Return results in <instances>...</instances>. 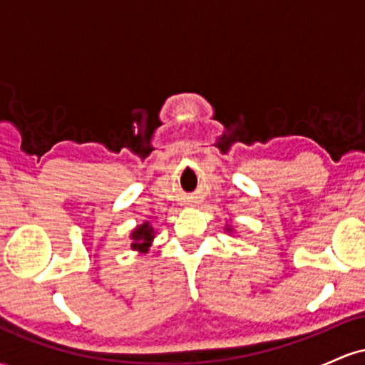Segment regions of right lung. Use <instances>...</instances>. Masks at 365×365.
<instances>
[{
  "label": "right lung",
  "mask_w": 365,
  "mask_h": 365,
  "mask_svg": "<svg viewBox=\"0 0 365 365\" xmlns=\"http://www.w3.org/2000/svg\"><path fill=\"white\" fill-rule=\"evenodd\" d=\"M132 238L133 242H135V244H132V249H139L142 252H145L154 238V230L150 228L149 223H144L132 233Z\"/></svg>",
  "instance_id": "right-lung-1"
}]
</instances>
